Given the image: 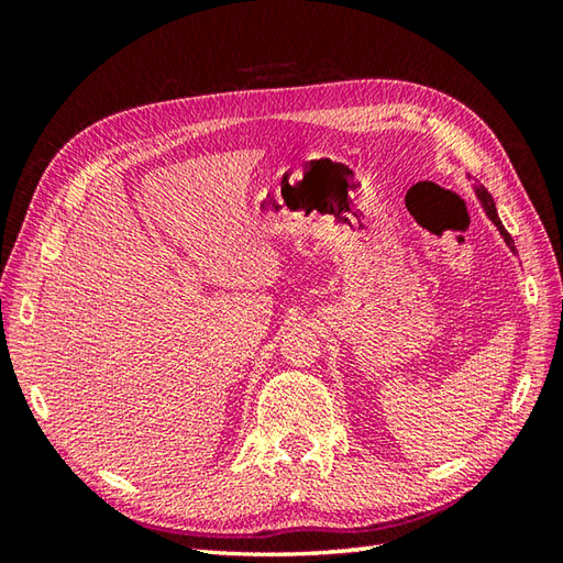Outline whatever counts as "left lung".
<instances>
[{"label":"left lung","mask_w":563,"mask_h":563,"mask_svg":"<svg viewBox=\"0 0 563 563\" xmlns=\"http://www.w3.org/2000/svg\"><path fill=\"white\" fill-rule=\"evenodd\" d=\"M474 194H476V198H479V202L484 206V212L488 214V220H492V222L498 227V232H500V236H504V242L510 246L512 254H516V242H512V236L506 232L504 222H500L498 212H496V202H494L492 194H488V190H486L482 184H476V186H474Z\"/></svg>","instance_id":"8db88e82"}]
</instances>
